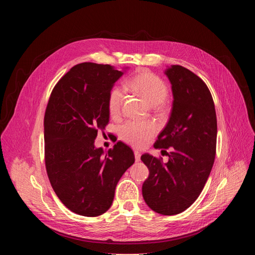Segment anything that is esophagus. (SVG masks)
I'll return each instance as SVG.
<instances>
[{"label": "esophagus", "instance_id": "34e87169", "mask_svg": "<svg viewBox=\"0 0 255 255\" xmlns=\"http://www.w3.org/2000/svg\"><path fill=\"white\" fill-rule=\"evenodd\" d=\"M134 155H135V160L138 162L140 161V157H141V153L139 151H134Z\"/></svg>", "mask_w": 255, "mask_h": 255}]
</instances>
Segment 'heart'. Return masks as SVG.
<instances>
[{"mask_svg": "<svg viewBox=\"0 0 255 255\" xmlns=\"http://www.w3.org/2000/svg\"><path fill=\"white\" fill-rule=\"evenodd\" d=\"M129 86L151 106H158L164 102L168 90L165 83L151 72L141 69L130 80ZM124 90L119 86L111 89L108 96V110L112 116L120 113L124 100ZM120 137L128 144L136 147L146 145L155 133V127L151 122L127 121L119 130Z\"/></svg>", "mask_w": 255, "mask_h": 255, "instance_id": "b5f03b06", "label": "heart"}]
</instances>
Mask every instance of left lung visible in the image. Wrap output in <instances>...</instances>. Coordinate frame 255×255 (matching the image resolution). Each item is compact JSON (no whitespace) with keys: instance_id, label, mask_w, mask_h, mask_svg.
<instances>
[{"instance_id":"1","label":"left lung","mask_w":255,"mask_h":255,"mask_svg":"<svg viewBox=\"0 0 255 255\" xmlns=\"http://www.w3.org/2000/svg\"><path fill=\"white\" fill-rule=\"evenodd\" d=\"M164 74L171 84L173 102L154 148L171 147V152L166 163L148 153L141 160L149 169L142 186L143 199L154 212L168 216L187 210L205 187L215 160L217 117L202 79L181 65H171Z\"/></svg>"}]
</instances>
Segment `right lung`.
<instances>
[{"label": "right lung", "mask_w": 255, "mask_h": 255, "mask_svg": "<svg viewBox=\"0 0 255 255\" xmlns=\"http://www.w3.org/2000/svg\"><path fill=\"white\" fill-rule=\"evenodd\" d=\"M123 71L83 62L53 88L44 115L45 166L53 191L76 214L97 217L111 207L115 189L134 163L132 149L118 141L104 153L95 147L109 123L108 96Z\"/></svg>", "instance_id": "obj_1"}]
</instances>
